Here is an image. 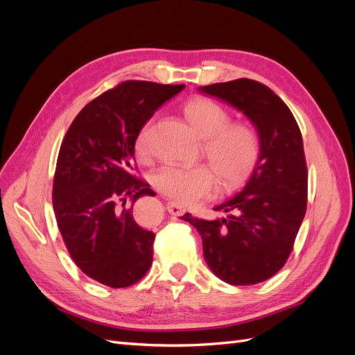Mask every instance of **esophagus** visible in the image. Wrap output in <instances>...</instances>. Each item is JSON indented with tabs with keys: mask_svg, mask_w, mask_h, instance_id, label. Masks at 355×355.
I'll return each instance as SVG.
<instances>
[{
	"mask_svg": "<svg viewBox=\"0 0 355 355\" xmlns=\"http://www.w3.org/2000/svg\"><path fill=\"white\" fill-rule=\"evenodd\" d=\"M167 210L170 214H173V216H182V214L187 211L185 206H182V204H179L178 201H173V200H170L167 202Z\"/></svg>",
	"mask_w": 355,
	"mask_h": 355,
	"instance_id": "esophagus-1",
	"label": "esophagus"
}]
</instances>
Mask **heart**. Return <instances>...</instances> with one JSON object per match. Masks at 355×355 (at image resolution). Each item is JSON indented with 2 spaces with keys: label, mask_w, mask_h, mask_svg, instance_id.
Masks as SVG:
<instances>
[{
  "label": "heart",
  "mask_w": 355,
  "mask_h": 355,
  "mask_svg": "<svg viewBox=\"0 0 355 355\" xmlns=\"http://www.w3.org/2000/svg\"><path fill=\"white\" fill-rule=\"evenodd\" d=\"M185 116L202 139V153L209 164H167L154 175L155 188L179 202H196L210 197L218 188L240 185L250 175L261 153V139L250 124L230 123V112L218 102L206 98L189 101ZM153 120L144 124L135 141V153L141 161L151 158L149 130Z\"/></svg>",
  "instance_id": "b5f03b06"
}]
</instances>
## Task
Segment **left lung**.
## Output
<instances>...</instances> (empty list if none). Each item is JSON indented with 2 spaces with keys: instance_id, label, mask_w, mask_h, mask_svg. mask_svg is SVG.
Here are the masks:
<instances>
[{
  "instance_id": "1",
  "label": "left lung",
  "mask_w": 355,
  "mask_h": 355,
  "mask_svg": "<svg viewBox=\"0 0 355 355\" xmlns=\"http://www.w3.org/2000/svg\"><path fill=\"white\" fill-rule=\"evenodd\" d=\"M241 111L256 127L261 153L243 191L213 210L223 216L189 222L202 239L211 272L232 286L262 283L282 270L304 220L308 170L293 114L262 83L239 78L198 89Z\"/></svg>"
}]
</instances>
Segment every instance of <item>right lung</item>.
Segmentation results:
<instances>
[{"label": "right lung", "instance_id": "right-lung-1", "mask_svg": "<svg viewBox=\"0 0 355 355\" xmlns=\"http://www.w3.org/2000/svg\"><path fill=\"white\" fill-rule=\"evenodd\" d=\"M184 87L123 81L85 105L63 137L53 209L72 261L101 284L128 287L153 263L155 234L133 218L135 201L153 192L133 173L135 141L159 106Z\"/></svg>", "mask_w": 355, "mask_h": 355}]
</instances>
